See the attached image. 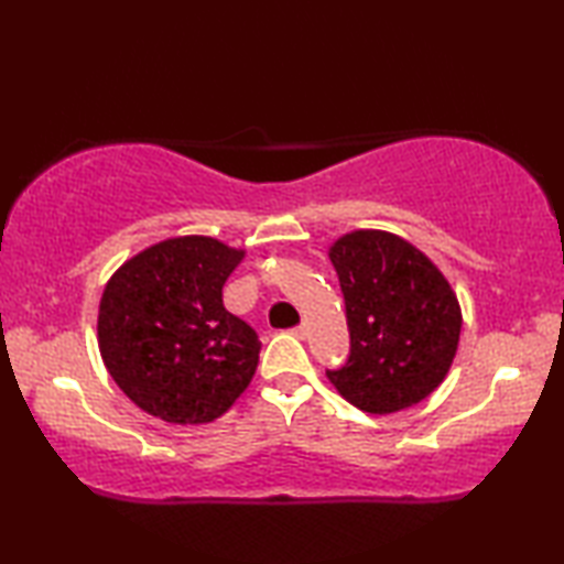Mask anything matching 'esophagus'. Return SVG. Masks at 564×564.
Listing matches in <instances>:
<instances>
[{
    "label": "esophagus",
    "instance_id": "obj_1",
    "mask_svg": "<svg viewBox=\"0 0 564 564\" xmlns=\"http://www.w3.org/2000/svg\"><path fill=\"white\" fill-rule=\"evenodd\" d=\"M291 333H293L295 338H301V340H303L305 336H308V328H305V323H301V326H295Z\"/></svg>",
    "mask_w": 564,
    "mask_h": 564
}]
</instances>
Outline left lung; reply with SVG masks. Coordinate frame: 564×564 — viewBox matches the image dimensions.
<instances>
[{"label":"left lung","mask_w":564,"mask_h":564,"mask_svg":"<svg viewBox=\"0 0 564 564\" xmlns=\"http://www.w3.org/2000/svg\"><path fill=\"white\" fill-rule=\"evenodd\" d=\"M350 330L348 360L326 376L362 413L420 403L443 383L460 340V305L425 253L386 231L330 246Z\"/></svg>","instance_id":"left-lung-1"}]
</instances>
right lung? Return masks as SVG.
<instances>
[{
    "label": "right lung",
    "instance_id": "obj_1",
    "mask_svg": "<svg viewBox=\"0 0 564 564\" xmlns=\"http://www.w3.org/2000/svg\"><path fill=\"white\" fill-rule=\"evenodd\" d=\"M243 259L208 236L169 238L111 275L99 350L117 386L149 415L178 425L221 417L251 383L261 340L224 308Z\"/></svg>",
    "mask_w": 564,
    "mask_h": 564
}]
</instances>
